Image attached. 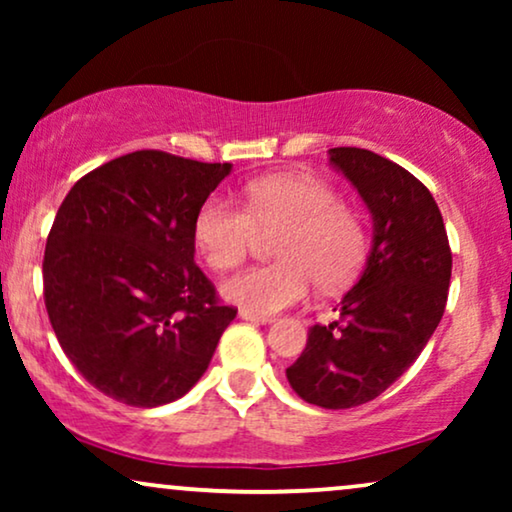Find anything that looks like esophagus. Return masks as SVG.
I'll use <instances>...</instances> for the list:
<instances>
[{
  "instance_id": "34e87169",
  "label": "esophagus",
  "mask_w": 512,
  "mask_h": 512,
  "mask_svg": "<svg viewBox=\"0 0 512 512\" xmlns=\"http://www.w3.org/2000/svg\"><path fill=\"white\" fill-rule=\"evenodd\" d=\"M240 319L244 321H254V324H270L272 317H265V314H256L249 310H240Z\"/></svg>"
}]
</instances>
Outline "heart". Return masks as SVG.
I'll return each mask as SVG.
<instances>
[{"instance_id": "obj_1", "label": "heart", "mask_w": 512, "mask_h": 512, "mask_svg": "<svg viewBox=\"0 0 512 512\" xmlns=\"http://www.w3.org/2000/svg\"><path fill=\"white\" fill-rule=\"evenodd\" d=\"M247 209L209 198L195 214L193 240L214 270H233L256 247L258 235H275L279 261L240 272L223 286L228 300L256 314H275L312 289L333 291L352 282L368 254L363 221L342 205L335 188L305 174H275L247 186Z\"/></svg>"}]
</instances>
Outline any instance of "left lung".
I'll return each instance as SVG.
<instances>
[{
  "mask_svg": "<svg viewBox=\"0 0 512 512\" xmlns=\"http://www.w3.org/2000/svg\"><path fill=\"white\" fill-rule=\"evenodd\" d=\"M328 156L373 214V249L338 319L310 328L286 380L303 401L345 410L380 396L422 354L443 319L452 251L436 200L405 167L356 146Z\"/></svg>",
  "mask_w": 512,
  "mask_h": 512,
  "instance_id": "1",
  "label": "left lung"
}]
</instances>
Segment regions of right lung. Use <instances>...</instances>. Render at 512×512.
<instances>
[{"label": "right lung", "instance_id": "1", "mask_svg": "<svg viewBox=\"0 0 512 512\" xmlns=\"http://www.w3.org/2000/svg\"><path fill=\"white\" fill-rule=\"evenodd\" d=\"M230 167L144 149L88 172L62 200L44 303L62 352L102 394L156 408L207 370L237 310L195 265L193 223Z\"/></svg>", "mask_w": 512, "mask_h": 512}]
</instances>
